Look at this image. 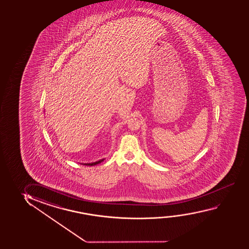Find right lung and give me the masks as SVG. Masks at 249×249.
<instances>
[{"label":"right lung","mask_w":249,"mask_h":249,"mask_svg":"<svg viewBox=\"0 0 249 249\" xmlns=\"http://www.w3.org/2000/svg\"><path fill=\"white\" fill-rule=\"evenodd\" d=\"M104 160H105V159H103V160H98V161H96V162H87V163H81V164H84V165L87 166L96 165V164H98V163H100V162H103V161H104Z\"/></svg>","instance_id":"obj_1"}]
</instances>
